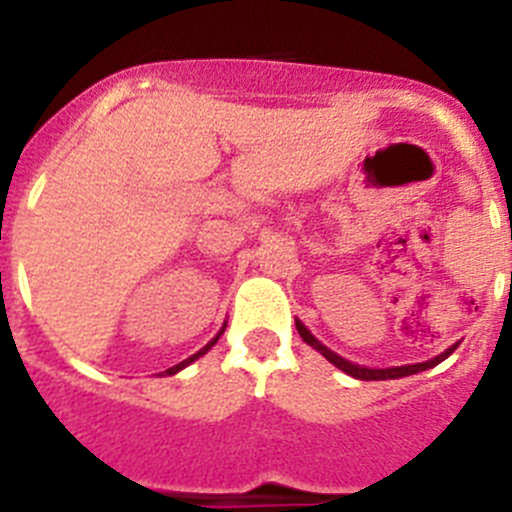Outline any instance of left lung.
<instances>
[{"label":"left lung","instance_id":"left-lung-1","mask_svg":"<svg viewBox=\"0 0 512 512\" xmlns=\"http://www.w3.org/2000/svg\"><path fill=\"white\" fill-rule=\"evenodd\" d=\"M297 332H299V335H302V340L307 342V345H312V348L317 350V353L325 355V358L330 360V363L335 365V368H340L342 373L353 375V378H358V381H388V378H403V375L421 373V370L434 368V365H439L444 358H449V355H452L454 350H457V345H452V348H447L442 355H437V358H431V360H426V363H416V365H398V368H365V365L350 363V360L340 358V355L332 353L330 348H325V345H322V342L317 340V337H314L312 332H309L307 327H304L299 320H297Z\"/></svg>","mask_w":512,"mask_h":512}]
</instances>
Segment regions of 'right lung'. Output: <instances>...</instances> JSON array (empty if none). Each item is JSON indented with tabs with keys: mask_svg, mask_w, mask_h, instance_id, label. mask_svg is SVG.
<instances>
[{
	"mask_svg": "<svg viewBox=\"0 0 512 512\" xmlns=\"http://www.w3.org/2000/svg\"><path fill=\"white\" fill-rule=\"evenodd\" d=\"M223 332H225V325H223V327H220V332H218V335H215V337H213V340H210V342H208V345H205V348H200V350H198V353H195V355H190V358H187V360H182V363H177V365H172V368H167V370H164V373H167V375H175V373H180V370H182V368H187V365H190V363H195V360H198V358H203V355H205V353H208V350H210V348H213L215 342H218V337H220V335H223Z\"/></svg>",
	"mask_w": 512,
	"mask_h": 512,
	"instance_id": "1",
	"label": "right lung"
}]
</instances>
